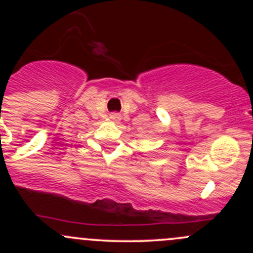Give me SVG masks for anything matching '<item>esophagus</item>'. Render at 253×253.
<instances>
[{
  "instance_id": "esophagus-1",
  "label": "esophagus",
  "mask_w": 253,
  "mask_h": 253,
  "mask_svg": "<svg viewBox=\"0 0 253 253\" xmlns=\"http://www.w3.org/2000/svg\"><path fill=\"white\" fill-rule=\"evenodd\" d=\"M110 119H112V120H114V121H120L121 120V115L119 114V113L114 112V113H112V114H110Z\"/></svg>"
}]
</instances>
